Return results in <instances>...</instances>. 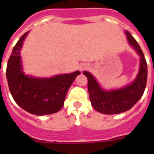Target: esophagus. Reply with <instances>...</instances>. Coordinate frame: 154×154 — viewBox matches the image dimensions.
<instances>
[{
	"label": "esophagus",
	"instance_id": "1",
	"mask_svg": "<svg viewBox=\"0 0 154 154\" xmlns=\"http://www.w3.org/2000/svg\"><path fill=\"white\" fill-rule=\"evenodd\" d=\"M87 65H83V66H82V67H81V70L83 71L85 70V69H87Z\"/></svg>",
	"mask_w": 154,
	"mask_h": 154
}]
</instances>
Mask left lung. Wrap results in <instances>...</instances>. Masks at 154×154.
<instances>
[{"mask_svg":"<svg viewBox=\"0 0 154 154\" xmlns=\"http://www.w3.org/2000/svg\"><path fill=\"white\" fill-rule=\"evenodd\" d=\"M129 44L135 48L140 56V69L138 77L132 84L122 89L106 91H103L89 72H83L87 77V87L89 97L94 109L98 112L106 115H113L125 112L138 102L144 92L147 83L148 67L145 57L137 41L129 32L126 31Z\"/></svg>","mask_w":154,"mask_h":154,"instance_id":"left-lung-1","label":"left lung"}]
</instances>
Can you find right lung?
<instances>
[{
    "mask_svg": "<svg viewBox=\"0 0 154 154\" xmlns=\"http://www.w3.org/2000/svg\"><path fill=\"white\" fill-rule=\"evenodd\" d=\"M28 32L22 35L13 48L6 67V78L13 99L22 109L37 116L50 115L61 110L67 91L79 71L57 75L52 78L28 77L21 71L20 51Z\"/></svg>",
    "mask_w": 154,
    "mask_h": 154,
    "instance_id": "obj_1",
    "label": "right lung"
}]
</instances>
